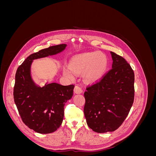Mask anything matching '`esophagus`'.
Returning <instances> with one entry per match:
<instances>
[{"mask_svg": "<svg viewBox=\"0 0 156 156\" xmlns=\"http://www.w3.org/2000/svg\"><path fill=\"white\" fill-rule=\"evenodd\" d=\"M83 92L82 88L79 86V85H76L74 88V92L76 94H81Z\"/></svg>", "mask_w": 156, "mask_h": 156, "instance_id": "obj_1", "label": "esophagus"}]
</instances>
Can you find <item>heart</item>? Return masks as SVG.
<instances>
[{"label":"heart","mask_w":156,"mask_h":156,"mask_svg":"<svg viewBox=\"0 0 156 156\" xmlns=\"http://www.w3.org/2000/svg\"><path fill=\"white\" fill-rule=\"evenodd\" d=\"M69 67L63 69V73L69 79H73L75 73L84 72V75L88 81L100 78L107 67V58L105 55L98 53H87L78 55L70 61Z\"/></svg>","instance_id":"heart-1"}]
</instances>
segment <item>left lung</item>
Instances as JSON below:
<instances>
[{"mask_svg":"<svg viewBox=\"0 0 156 156\" xmlns=\"http://www.w3.org/2000/svg\"><path fill=\"white\" fill-rule=\"evenodd\" d=\"M112 68L88 85L84 93V114L90 128L97 133L114 131L122 124L134 101L135 75L122 56L111 52Z\"/></svg>","mask_w":156,"mask_h":156,"instance_id":"1","label":"left lung"}]
</instances>
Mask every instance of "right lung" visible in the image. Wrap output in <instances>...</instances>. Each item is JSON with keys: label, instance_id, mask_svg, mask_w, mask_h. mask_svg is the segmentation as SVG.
<instances>
[{"label": "right lung", "instance_id": "1", "mask_svg": "<svg viewBox=\"0 0 156 156\" xmlns=\"http://www.w3.org/2000/svg\"><path fill=\"white\" fill-rule=\"evenodd\" d=\"M66 47V44L53 45L31 54L17 69L14 101L23 123L37 133H53L62 124L64 106L72 98L74 85L52 83L37 87L30 77V65L32 60L58 53Z\"/></svg>", "mask_w": 156, "mask_h": 156}]
</instances>
